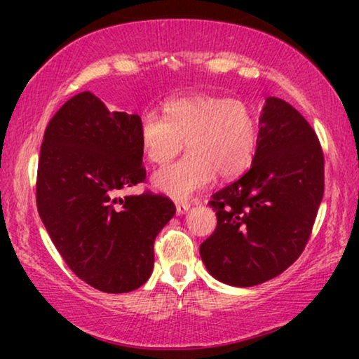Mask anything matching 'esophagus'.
<instances>
[{
  "mask_svg": "<svg viewBox=\"0 0 359 359\" xmlns=\"http://www.w3.org/2000/svg\"><path fill=\"white\" fill-rule=\"evenodd\" d=\"M176 208H178V210L181 212V210L188 209V203H186V201H180V203H176Z\"/></svg>",
  "mask_w": 359,
  "mask_h": 359,
  "instance_id": "1",
  "label": "esophagus"
}]
</instances>
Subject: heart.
Returning a JSON list of instances; mask_svg holds the SVG:
<instances>
[{
    "instance_id": "1",
    "label": "heart",
    "mask_w": 359,
    "mask_h": 359,
    "mask_svg": "<svg viewBox=\"0 0 359 359\" xmlns=\"http://www.w3.org/2000/svg\"><path fill=\"white\" fill-rule=\"evenodd\" d=\"M243 149V140L240 132L232 126H214L201 135V139L193 147H189V156L208 160L209 163H217L225 156H235Z\"/></svg>"
}]
</instances>
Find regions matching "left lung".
<instances>
[{"instance_id": "obj_1", "label": "left lung", "mask_w": 359, "mask_h": 359, "mask_svg": "<svg viewBox=\"0 0 359 359\" xmlns=\"http://www.w3.org/2000/svg\"><path fill=\"white\" fill-rule=\"evenodd\" d=\"M137 114L109 111L91 91L73 96L43 134L37 209L68 268L97 291L130 292L154 271V242L176 209L161 194L112 191L145 181Z\"/></svg>"}]
</instances>
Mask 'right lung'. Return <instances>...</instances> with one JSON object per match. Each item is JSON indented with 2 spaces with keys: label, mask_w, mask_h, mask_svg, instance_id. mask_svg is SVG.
<instances>
[{
  "label": "right lung",
  "mask_w": 359,
  "mask_h": 359,
  "mask_svg": "<svg viewBox=\"0 0 359 359\" xmlns=\"http://www.w3.org/2000/svg\"><path fill=\"white\" fill-rule=\"evenodd\" d=\"M258 127L252 166L212 194L217 227L199 247L210 276L235 287L257 286L296 262L323 196V154L301 112L269 96Z\"/></svg>",
  "instance_id": "obj_1"
}]
</instances>
